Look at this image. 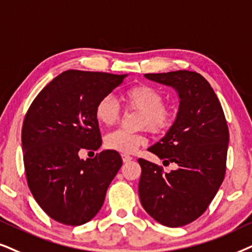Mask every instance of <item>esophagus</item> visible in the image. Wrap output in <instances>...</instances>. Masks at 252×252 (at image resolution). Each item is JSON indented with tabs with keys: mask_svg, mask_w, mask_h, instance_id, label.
<instances>
[{
	"mask_svg": "<svg viewBox=\"0 0 252 252\" xmlns=\"http://www.w3.org/2000/svg\"><path fill=\"white\" fill-rule=\"evenodd\" d=\"M122 160H123V162H129V161L132 160V157L126 156V154H123V156H122Z\"/></svg>",
	"mask_w": 252,
	"mask_h": 252,
	"instance_id": "34e87169",
	"label": "esophagus"
}]
</instances>
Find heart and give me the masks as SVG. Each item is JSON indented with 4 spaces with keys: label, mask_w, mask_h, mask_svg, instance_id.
I'll use <instances>...</instances> for the list:
<instances>
[{
    "label": "heart",
    "mask_w": 252,
    "mask_h": 252,
    "mask_svg": "<svg viewBox=\"0 0 252 252\" xmlns=\"http://www.w3.org/2000/svg\"><path fill=\"white\" fill-rule=\"evenodd\" d=\"M123 99L129 108L142 113L139 126H147L153 132H162L168 129L173 122V112L162 105L163 96L156 87L139 84L126 90ZM94 115L100 124L112 126L120 119V108L112 96H103L95 106ZM146 143V137L142 133H130L123 130H116L106 136L107 149L116 152L131 154L139 146Z\"/></svg>",
    "instance_id": "1"
}]
</instances>
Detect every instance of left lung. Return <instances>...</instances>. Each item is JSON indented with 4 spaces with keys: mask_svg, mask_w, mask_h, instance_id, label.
Returning a JSON list of instances; mask_svg holds the SVG:
<instances>
[{
    "mask_svg": "<svg viewBox=\"0 0 252 252\" xmlns=\"http://www.w3.org/2000/svg\"><path fill=\"white\" fill-rule=\"evenodd\" d=\"M144 77L175 90L180 105L166 135L149 147L163 163L174 162L177 168L162 173L156 163L138 159L140 203L157 222L181 227L205 212L222 183L227 122L219 99L199 73L180 70Z\"/></svg>",
    "mask_w": 252,
    "mask_h": 252,
    "instance_id": "8db88e82",
    "label": "left lung"
}]
</instances>
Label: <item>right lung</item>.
Here are the masks:
<instances>
[{
  "mask_svg": "<svg viewBox=\"0 0 252 252\" xmlns=\"http://www.w3.org/2000/svg\"><path fill=\"white\" fill-rule=\"evenodd\" d=\"M124 77L68 70L36 95L26 113L22 149L29 188L59 222L80 226L93 219L122 166L116 151L105 150L86 160L79 153L101 146L95 106Z\"/></svg>",
  "mask_w": 252,
  "mask_h": 252,
  "instance_id": "1",
  "label": "right lung"
}]
</instances>
